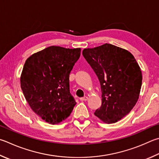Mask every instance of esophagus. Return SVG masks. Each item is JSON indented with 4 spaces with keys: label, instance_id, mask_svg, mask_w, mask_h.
I'll return each instance as SVG.
<instances>
[{
    "label": "esophagus",
    "instance_id": "obj_1",
    "mask_svg": "<svg viewBox=\"0 0 159 159\" xmlns=\"http://www.w3.org/2000/svg\"><path fill=\"white\" fill-rule=\"evenodd\" d=\"M88 99V97L87 96H85V97H84L80 98V101H87Z\"/></svg>",
    "mask_w": 159,
    "mask_h": 159
}]
</instances>
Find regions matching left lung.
I'll list each match as a JSON object with an SVG mask.
<instances>
[{
    "label": "left lung",
    "mask_w": 159,
    "mask_h": 159,
    "mask_svg": "<svg viewBox=\"0 0 159 159\" xmlns=\"http://www.w3.org/2000/svg\"><path fill=\"white\" fill-rule=\"evenodd\" d=\"M83 56L99 80L102 106L94 115L106 124L129 114L138 100L142 72L130 52L111 44L85 48Z\"/></svg>",
    "instance_id": "left-lung-1"
}]
</instances>
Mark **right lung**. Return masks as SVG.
Here are the masks:
<instances>
[{
    "instance_id": "1",
    "label": "right lung",
    "mask_w": 159,
    "mask_h": 159,
    "mask_svg": "<svg viewBox=\"0 0 159 159\" xmlns=\"http://www.w3.org/2000/svg\"><path fill=\"white\" fill-rule=\"evenodd\" d=\"M80 48L51 46L25 60L21 88L34 113L51 125L62 122L76 104L70 92V74Z\"/></svg>"
}]
</instances>
